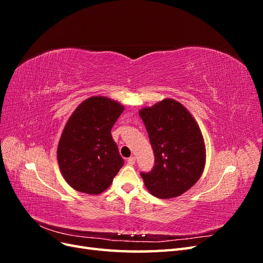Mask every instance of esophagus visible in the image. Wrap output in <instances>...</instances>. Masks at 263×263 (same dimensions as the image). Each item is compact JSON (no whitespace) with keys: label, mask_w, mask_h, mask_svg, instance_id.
Here are the masks:
<instances>
[{"label":"esophagus","mask_w":263,"mask_h":263,"mask_svg":"<svg viewBox=\"0 0 263 263\" xmlns=\"http://www.w3.org/2000/svg\"><path fill=\"white\" fill-rule=\"evenodd\" d=\"M135 162H136V158H135L134 156H133V157H129L128 159H127V163L130 164V165L135 164Z\"/></svg>","instance_id":"esophagus-1"}]
</instances>
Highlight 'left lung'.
<instances>
[{"label":"left lung","instance_id":"left-lung-1","mask_svg":"<svg viewBox=\"0 0 263 263\" xmlns=\"http://www.w3.org/2000/svg\"><path fill=\"white\" fill-rule=\"evenodd\" d=\"M155 154V165L141 172L149 192L159 198L177 197L201 178L206 150L200 127L180 102L164 99L139 110Z\"/></svg>","mask_w":263,"mask_h":263}]
</instances>
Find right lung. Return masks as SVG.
<instances>
[{
	"instance_id": "1",
	"label": "right lung",
	"mask_w": 263,
	"mask_h": 263,
	"mask_svg": "<svg viewBox=\"0 0 263 263\" xmlns=\"http://www.w3.org/2000/svg\"><path fill=\"white\" fill-rule=\"evenodd\" d=\"M124 106L105 97L83 101L68 119L57 149L63 179L79 192L97 195L112 184L124 165L112 127Z\"/></svg>"
}]
</instances>
